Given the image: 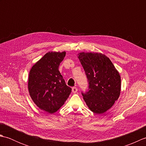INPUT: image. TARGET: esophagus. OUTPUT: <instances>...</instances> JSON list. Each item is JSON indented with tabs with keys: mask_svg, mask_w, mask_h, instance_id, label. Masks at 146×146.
Listing matches in <instances>:
<instances>
[{
	"mask_svg": "<svg viewBox=\"0 0 146 146\" xmlns=\"http://www.w3.org/2000/svg\"><path fill=\"white\" fill-rule=\"evenodd\" d=\"M77 91H78V88H77L76 87H73L72 88V92L74 93V94H75V93H76Z\"/></svg>",
	"mask_w": 146,
	"mask_h": 146,
	"instance_id": "esophagus-1",
	"label": "esophagus"
}]
</instances>
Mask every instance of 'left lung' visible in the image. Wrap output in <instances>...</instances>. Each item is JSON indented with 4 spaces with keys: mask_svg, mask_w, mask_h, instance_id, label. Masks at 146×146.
<instances>
[{
    "mask_svg": "<svg viewBox=\"0 0 146 146\" xmlns=\"http://www.w3.org/2000/svg\"><path fill=\"white\" fill-rule=\"evenodd\" d=\"M78 58L88 82V90L82 93L93 112L103 113L113 106L120 94L119 71L106 56L98 52H80Z\"/></svg>",
    "mask_w": 146,
    "mask_h": 146,
    "instance_id": "obj_1",
    "label": "left lung"
}]
</instances>
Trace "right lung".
<instances>
[{"mask_svg": "<svg viewBox=\"0 0 146 146\" xmlns=\"http://www.w3.org/2000/svg\"><path fill=\"white\" fill-rule=\"evenodd\" d=\"M66 52H48L33 65L28 80L29 95L40 109L52 113L60 109L71 92L59 71Z\"/></svg>", "mask_w": 146, "mask_h": 146, "instance_id": "right-lung-1", "label": "right lung"}]
</instances>
